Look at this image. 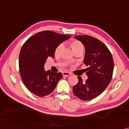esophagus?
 Returning <instances> with one entry per match:
<instances>
[{
	"label": "esophagus",
	"instance_id": "1",
	"mask_svg": "<svg viewBox=\"0 0 129 129\" xmlns=\"http://www.w3.org/2000/svg\"><path fill=\"white\" fill-rule=\"evenodd\" d=\"M62 75L63 77H69L70 75H71V74L68 73V72H63Z\"/></svg>",
	"mask_w": 129,
	"mask_h": 129
}]
</instances>
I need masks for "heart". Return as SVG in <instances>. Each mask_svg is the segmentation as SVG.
Instances as JSON below:
<instances>
[{
    "mask_svg": "<svg viewBox=\"0 0 129 129\" xmlns=\"http://www.w3.org/2000/svg\"><path fill=\"white\" fill-rule=\"evenodd\" d=\"M71 45L72 48L73 49V51H74L75 52H76L77 51H80V50H84L83 45H82V43L79 41L75 40V41H72L71 43ZM63 48V45L62 44H60L56 48L55 51V56H58L61 55Z\"/></svg>",
    "mask_w": 129,
    "mask_h": 129,
    "instance_id": "obj_1",
    "label": "heart"
}]
</instances>
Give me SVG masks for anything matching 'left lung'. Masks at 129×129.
Masks as SVG:
<instances>
[{"mask_svg": "<svg viewBox=\"0 0 129 129\" xmlns=\"http://www.w3.org/2000/svg\"><path fill=\"white\" fill-rule=\"evenodd\" d=\"M85 48L84 62L88 79L83 81L78 77V82L73 87L74 94L82 100L95 99L105 90L112 78L114 61L110 51L102 41L89 35H76Z\"/></svg>", "mask_w": 129, "mask_h": 129, "instance_id": "8db88e82", "label": "left lung"}]
</instances>
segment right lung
<instances>
[{
	"label": "right lung",
	"instance_id": "obj_1",
	"mask_svg": "<svg viewBox=\"0 0 129 129\" xmlns=\"http://www.w3.org/2000/svg\"><path fill=\"white\" fill-rule=\"evenodd\" d=\"M70 36L51 30L38 32L22 46L19 67L23 84L30 92L44 97L52 92L62 77L61 73L45 72L44 65L48 58H54L56 48Z\"/></svg>",
	"mask_w": 129,
	"mask_h": 129
}]
</instances>
